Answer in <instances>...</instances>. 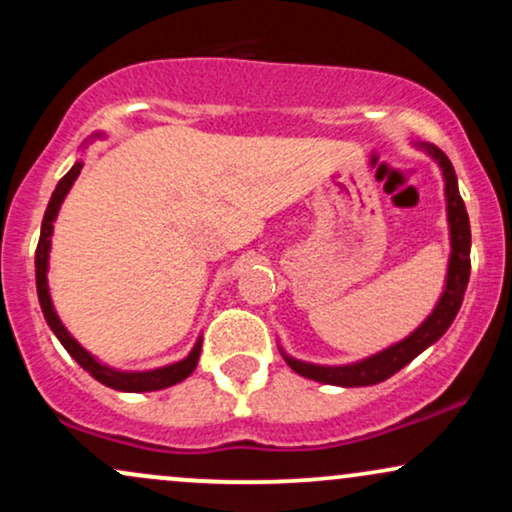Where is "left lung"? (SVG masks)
Segmentation results:
<instances>
[{
    "label": "left lung",
    "mask_w": 512,
    "mask_h": 512,
    "mask_svg": "<svg viewBox=\"0 0 512 512\" xmlns=\"http://www.w3.org/2000/svg\"><path fill=\"white\" fill-rule=\"evenodd\" d=\"M421 149L428 151V156H433L438 161V166L443 168L445 178V199H448V223H450V264H448V279H445V291L440 296V301L433 313L426 317L424 325L416 327L402 342L392 344L390 349L380 351V354L363 358L358 363H349V366H315V363L296 361V358L286 356L284 361L296 370L303 378L317 380V383L325 385H339V387H363V385H375L383 383V380L395 375L397 370H402L409 361H414L421 351H426L433 342H438L448 327L455 320L457 310H460L464 291H467L469 281V248H472V231H469V216L464 209V202L457 190V175L452 168L450 158L433 144H419Z\"/></svg>",
    "instance_id": "8db88e82"
}]
</instances>
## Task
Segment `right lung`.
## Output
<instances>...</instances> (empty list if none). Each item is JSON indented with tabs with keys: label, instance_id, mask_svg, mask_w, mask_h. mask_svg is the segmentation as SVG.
<instances>
[{
	"label": "right lung",
	"instance_id": "obj_1",
	"mask_svg": "<svg viewBox=\"0 0 512 512\" xmlns=\"http://www.w3.org/2000/svg\"><path fill=\"white\" fill-rule=\"evenodd\" d=\"M81 166L84 163L76 161L72 170H69L64 178L57 182L55 192H52L48 209H45V219L43 226H40V240H38V250H35V286H38V298H40V308H43L45 320H48L50 330L55 332V337L60 339L64 349L69 351V356L79 363L81 368L88 370L98 383L113 387V390L120 392H154V390H163V387H170L180 380H185L192 370L197 368L199 361V351H202V339L195 344V349L190 351V356L182 358L178 363H170V366L156 368V370H144V373H122V370H113L103 363H98L88 351L81 346L72 334L67 332V327L62 325L60 317H57L55 308H52L50 301V289H48V255H50V238H52V223L57 219V211H60L64 197L67 192L72 190L74 180L79 178Z\"/></svg>",
	"mask_w": 512,
	"mask_h": 512
}]
</instances>
